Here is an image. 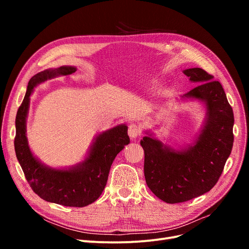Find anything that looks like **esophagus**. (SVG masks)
<instances>
[{"instance_id":"obj_1","label":"esophagus","mask_w":249,"mask_h":249,"mask_svg":"<svg viewBox=\"0 0 249 249\" xmlns=\"http://www.w3.org/2000/svg\"><path fill=\"white\" fill-rule=\"evenodd\" d=\"M141 134L140 127L134 123H131L128 127V135L132 140H135Z\"/></svg>"}]
</instances>
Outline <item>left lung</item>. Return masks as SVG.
<instances>
[{"label": "left lung", "mask_w": 249, "mask_h": 249, "mask_svg": "<svg viewBox=\"0 0 249 249\" xmlns=\"http://www.w3.org/2000/svg\"><path fill=\"white\" fill-rule=\"evenodd\" d=\"M197 86L180 100L198 101L205 108L199 132L189 144H164L146 130L140 144L144 150V176L151 192L165 203L197 198L218 181L233 146V110L214 76L200 68L182 71Z\"/></svg>", "instance_id": "1"}]
</instances>
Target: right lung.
<instances>
[{
    "mask_svg": "<svg viewBox=\"0 0 249 249\" xmlns=\"http://www.w3.org/2000/svg\"><path fill=\"white\" fill-rule=\"evenodd\" d=\"M75 67L62 65L33 75L16 116L14 141L17 160L26 179L41 199L67 207H85L94 203L106 187L111 165L125 145L130 142L126 124L117 125L98 133L83 161L69 167H51L43 163L30 149L26 127L34 89L47 80L72 74Z\"/></svg>",
    "mask_w": 249,
    "mask_h": 249,
    "instance_id": "right-lung-1",
    "label": "right lung"
}]
</instances>
